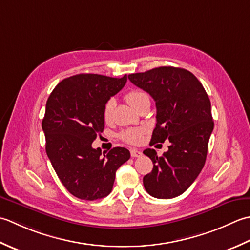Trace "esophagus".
Here are the masks:
<instances>
[{"mask_svg": "<svg viewBox=\"0 0 250 250\" xmlns=\"http://www.w3.org/2000/svg\"><path fill=\"white\" fill-rule=\"evenodd\" d=\"M130 154H131L132 157H139V156L142 155V152L139 151V150H137V149H131Z\"/></svg>", "mask_w": 250, "mask_h": 250, "instance_id": "1", "label": "esophagus"}]
</instances>
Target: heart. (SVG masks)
I'll list each match as a JSON object with an SVG mask.
<instances>
[{
  "label": "heart",
  "mask_w": 250,
  "mask_h": 250,
  "mask_svg": "<svg viewBox=\"0 0 250 250\" xmlns=\"http://www.w3.org/2000/svg\"><path fill=\"white\" fill-rule=\"evenodd\" d=\"M146 97H147V95L146 93H144V91H141L139 89H134V90L128 91V93L125 95V99L127 103H128L132 106V108H135V106L138 104L142 99L146 98ZM113 106H114V101L112 99L108 100L105 103V104L104 106V112H103L104 119L105 121L110 120ZM144 132H145L144 128H129V129H126L122 132L121 138L125 140L126 142H128V144L137 145L141 142Z\"/></svg>",
  "instance_id": "1"
}]
</instances>
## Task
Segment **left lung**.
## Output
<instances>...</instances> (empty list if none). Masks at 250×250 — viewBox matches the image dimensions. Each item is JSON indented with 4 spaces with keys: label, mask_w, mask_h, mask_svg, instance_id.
Segmentation results:
<instances>
[{
    "label": "left lung",
    "mask_w": 250,
    "mask_h": 250,
    "mask_svg": "<svg viewBox=\"0 0 250 250\" xmlns=\"http://www.w3.org/2000/svg\"><path fill=\"white\" fill-rule=\"evenodd\" d=\"M128 79L155 101L156 126L150 146L169 140L162 156L154 149L144 151L153 162V169L144 177L145 189L156 198L179 196L205 165L213 129L210 100L195 75L182 68H154Z\"/></svg>",
    "instance_id": "obj_1"
}]
</instances>
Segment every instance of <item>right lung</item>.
<instances>
[{
    "label": "right lung",
    "instance_id": "add662e5",
    "mask_svg": "<svg viewBox=\"0 0 250 250\" xmlns=\"http://www.w3.org/2000/svg\"><path fill=\"white\" fill-rule=\"evenodd\" d=\"M126 81V74L121 79L76 74L61 81L47 99L42 121L46 153L65 189L80 200L109 195L116 170L130 157L125 147L103 153L91 146L104 128L105 103Z\"/></svg>",
    "mask_w": 250,
    "mask_h": 250
}]
</instances>
